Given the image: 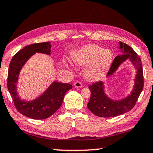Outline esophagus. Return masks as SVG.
<instances>
[{"mask_svg": "<svg viewBox=\"0 0 153 153\" xmlns=\"http://www.w3.org/2000/svg\"><path fill=\"white\" fill-rule=\"evenodd\" d=\"M75 88H82V83L80 82H76L74 83Z\"/></svg>", "mask_w": 153, "mask_h": 153, "instance_id": "esophagus-1", "label": "esophagus"}]
</instances>
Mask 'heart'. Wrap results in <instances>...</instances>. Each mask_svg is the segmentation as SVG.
Wrapping results in <instances>:
<instances>
[{"label":"heart","mask_w":153,"mask_h":153,"mask_svg":"<svg viewBox=\"0 0 153 153\" xmlns=\"http://www.w3.org/2000/svg\"><path fill=\"white\" fill-rule=\"evenodd\" d=\"M71 58L77 65L88 64L84 71L85 77L90 81H94L109 68L113 61V53L98 45H88L76 50L71 55Z\"/></svg>","instance_id":"obj_1"}]
</instances>
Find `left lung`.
<instances>
[{"label": "left lung", "mask_w": 153, "mask_h": 153, "mask_svg": "<svg viewBox=\"0 0 153 153\" xmlns=\"http://www.w3.org/2000/svg\"><path fill=\"white\" fill-rule=\"evenodd\" d=\"M122 54L116 56L110 67L107 76L113 75L120 65L127 59L131 62L137 71L134 79V86L130 94L121 100H113L105 92L104 82H97L89 86L91 92L88 108L95 115L100 117H113L128 112L132 108L138 100L144 87L143 70L141 60L132 48L122 42H119Z\"/></svg>", "instance_id": "1"}]
</instances>
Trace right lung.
Here are the masks:
<instances>
[{
  "label": "right lung",
  "instance_id": "1",
  "mask_svg": "<svg viewBox=\"0 0 153 153\" xmlns=\"http://www.w3.org/2000/svg\"><path fill=\"white\" fill-rule=\"evenodd\" d=\"M51 48L48 42L25 46L13 56L9 67L7 87L15 107L22 115L33 120H45L53 115L60 108L65 93L72 88L71 84L54 81L42 94L34 100H22L18 94L17 85L22 67L36 53L50 55Z\"/></svg>",
  "mask_w": 153,
  "mask_h": 153
}]
</instances>
